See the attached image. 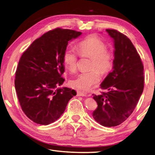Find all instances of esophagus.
Listing matches in <instances>:
<instances>
[{
	"label": "esophagus",
	"instance_id": "esophagus-1",
	"mask_svg": "<svg viewBox=\"0 0 155 155\" xmlns=\"http://www.w3.org/2000/svg\"><path fill=\"white\" fill-rule=\"evenodd\" d=\"M77 96H78V97H86L87 96V94H85V93H83V92H81V91H77Z\"/></svg>",
	"mask_w": 155,
	"mask_h": 155
}]
</instances>
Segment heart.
Here are the masks:
<instances>
[{"mask_svg": "<svg viewBox=\"0 0 155 155\" xmlns=\"http://www.w3.org/2000/svg\"><path fill=\"white\" fill-rule=\"evenodd\" d=\"M106 45L96 36L91 35L80 42L77 51L81 57L91 58V71L81 72L71 81L72 87L81 91H88L93 85L99 83L101 74H106L114 66L113 52L106 49ZM78 55L73 49L67 48L62 56V61L68 70L74 72L77 69Z\"/></svg>", "mask_w": 155, "mask_h": 155, "instance_id": "b5f03b06", "label": "heart"}]
</instances>
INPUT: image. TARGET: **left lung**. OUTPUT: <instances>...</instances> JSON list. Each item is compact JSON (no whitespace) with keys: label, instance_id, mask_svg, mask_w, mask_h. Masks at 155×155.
I'll return each instance as SVG.
<instances>
[{"label":"left lung","instance_id":"8db88e82","mask_svg":"<svg viewBox=\"0 0 155 155\" xmlns=\"http://www.w3.org/2000/svg\"><path fill=\"white\" fill-rule=\"evenodd\" d=\"M106 31L114 41L113 70L101 84L106 93L93 94L98 104L93 117L100 124L111 127L123 123L135 108L144 88V67L127 36L113 29Z\"/></svg>","mask_w":155,"mask_h":155}]
</instances>
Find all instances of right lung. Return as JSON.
Segmentation results:
<instances>
[{"label": "right lung", "mask_w": 155, "mask_h": 155, "mask_svg": "<svg viewBox=\"0 0 155 155\" xmlns=\"http://www.w3.org/2000/svg\"><path fill=\"white\" fill-rule=\"evenodd\" d=\"M81 34L57 28L36 39L20 58L15 86L22 111L34 123L47 125L57 120L76 95L74 90L58 87L64 81L62 56L68 41Z\"/></svg>", "instance_id": "obj_1"}]
</instances>
